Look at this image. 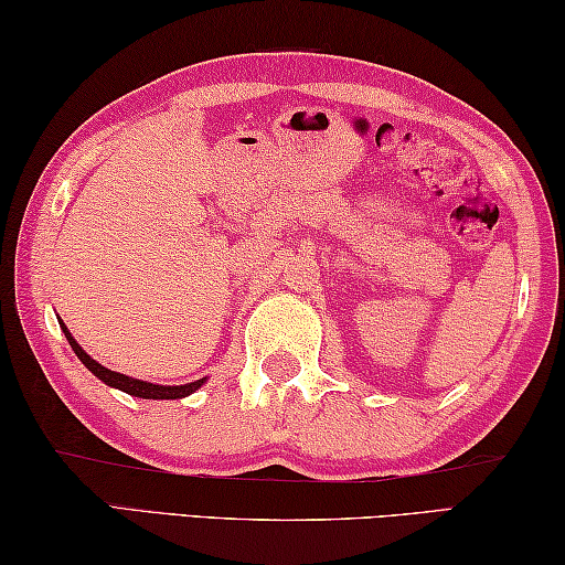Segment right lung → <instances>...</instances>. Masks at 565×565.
Listing matches in <instances>:
<instances>
[{
  "label": "right lung",
  "instance_id": "obj_1",
  "mask_svg": "<svg viewBox=\"0 0 565 565\" xmlns=\"http://www.w3.org/2000/svg\"><path fill=\"white\" fill-rule=\"evenodd\" d=\"M60 327L64 331L66 341H70L72 351L79 356V361L87 366L94 376H97L99 381H104V384L111 386V388H119L124 391V394L129 396H137V398H184L189 394H194V391H199L204 386L206 379H199V381H191V384H184V386H161V384H149V381H141V379H131L127 374H117V371L111 369H104L99 361H94L87 351H84L79 343L74 341V337L70 333V329L64 327V321L60 319Z\"/></svg>",
  "mask_w": 565,
  "mask_h": 565
}]
</instances>
